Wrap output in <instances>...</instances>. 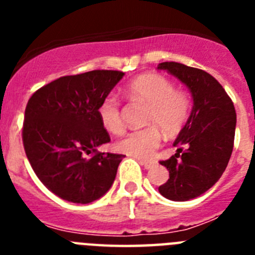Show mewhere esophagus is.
I'll list each match as a JSON object with an SVG mask.
<instances>
[{
  "instance_id": "esophagus-1",
  "label": "esophagus",
  "mask_w": 255,
  "mask_h": 255,
  "mask_svg": "<svg viewBox=\"0 0 255 255\" xmlns=\"http://www.w3.org/2000/svg\"><path fill=\"white\" fill-rule=\"evenodd\" d=\"M139 163H140L141 166H144V168H145V170H150V168H152L153 166H154V164H155V162H153V161H144V159H139Z\"/></svg>"
}]
</instances>
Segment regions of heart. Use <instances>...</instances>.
<instances>
[{
    "label": "heart",
    "mask_w": 255,
    "mask_h": 255,
    "mask_svg": "<svg viewBox=\"0 0 255 255\" xmlns=\"http://www.w3.org/2000/svg\"><path fill=\"white\" fill-rule=\"evenodd\" d=\"M126 94L131 100L148 105L145 124L149 126L134 130L117 141L120 152L136 158L148 159L161 145L162 134L176 135L186 125L191 112V98L185 91L175 89L167 78L157 74H145L135 78L126 87ZM98 117L108 132L123 134L121 103L115 94H107L98 106Z\"/></svg>",
    "instance_id": "obj_1"
}]
</instances>
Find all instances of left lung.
Here are the masks:
<instances>
[{"label": "left lung", "instance_id": "8db88e82", "mask_svg": "<svg viewBox=\"0 0 255 255\" xmlns=\"http://www.w3.org/2000/svg\"><path fill=\"white\" fill-rule=\"evenodd\" d=\"M158 69L181 80L194 101L188 123L173 143L177 153L159 161L170 179L158 191L170 200L185 202L206 193L226 170L235 138V107L222 85L204 70L179 62H162Z\"/></svg>", "mask_w": 255, "mask_h": 255}]
</instances>
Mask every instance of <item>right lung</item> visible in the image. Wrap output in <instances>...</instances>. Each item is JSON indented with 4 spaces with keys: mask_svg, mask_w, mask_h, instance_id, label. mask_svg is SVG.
<instances>
[{
    "mask_svg": "<svg viewBox=\"0 0 255 255\" xmlns=\"http://www.w3.org/2000/svg\"><path fill=\"white\" fill-rule=\"evenodd\" d=\"M123 76L116 70L62 76L29 98L22 124L25 154L38 179L61 199L91 203L114 184L125 155L97 149L111 140L98 106Z\"/></svg>",
    "mask_w": 255,
    "mask_h": 255,
    "instance_id": "obj_1",
    "label": "right lung"
}]
</instances>
